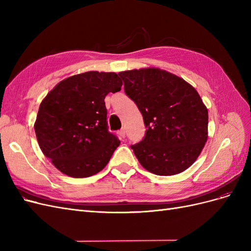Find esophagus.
I'll return each mask as SVG.
<instances>
[{"label":"esophagus","mask_w":251,"mask_h":251,"mask_svg":"<svg viewBox=\"0 0 251 251\" xmlns=\"http://www.w3.org/2000/svg\"><path fill=\"white\" fill-rule=\"evenodd\" d=\"M118 134H119L120 137L125 138V137H126V131H125V128H121V130L118 132Z\"/></svg>","instance_id":"1"}]
</instances>
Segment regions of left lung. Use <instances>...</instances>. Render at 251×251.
<instances>
[{
  "instance_id": "1",
  "label": "left lung",
  "mask_w": 251,
  "mask_h": 251,
  "mask_svg": "<svg viewBox=\"0 0 251 251\" xmlns=\"http://www.w3.org/2000/svg\"><path fill=\"white\" fill-rule=\"evenodd\" d=\"M118 75L147 127L144 138L131 147L139 163L158 176L187 170L207 140L208 112L199 93L183 78L159 68Z\"/></svg>"
}]
</instances>
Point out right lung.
<instances>
[{"label":"right lung","instance_id":"1","mask_svg":"<svg viewBox=\"0 0 251 251\" xmlns=\"http://www.w3.org/2000/svg\"><path fill=\"white\" fill-rule=\"evenodd\" d=\"M121 86L116 73L89 71L58 82L44 98L35 135L44 155L58 171L86 178L108 164L120 141L108 131L104 98Z\"/></svg>","mask_w":251,"mask_h":251}]
</instances>
